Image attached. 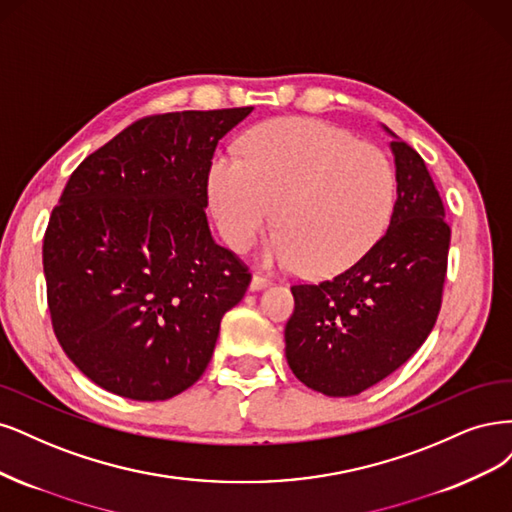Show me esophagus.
<instances>
[{
  "instance_id": "obj_1",
  "label": "esophagus",
  "mask_w": 512,
  "mask_h": 512,
  "mask_svg": "<svg viewBox=\"0 0 512 512\" xmlns=\"http://www.w3.org/2000/svg\"><path fill=\"white\" fill-rule=\"evenodd\" d=\"M270 285V278L263 276V274H253L251 278V291H259V289H266Z\"/></svg>"
}]
</instances>
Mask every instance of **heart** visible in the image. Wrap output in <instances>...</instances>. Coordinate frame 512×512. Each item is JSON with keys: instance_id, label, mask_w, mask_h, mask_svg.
<instances>
[{"instance_id": "heart-1", "label": "heart", "mask_w": 512, "mask_h": 512, "mask_svg": "<svg viewBox=\"0 0 512 512\" xmlns=\"http://www.w3.org/2000/svg\"><path fill=\"white\" fill-rule=\"evenodd\" d=\"M398 180L372 144L315 119L255 127L238 157L214 159L208 193L225 242L246 251L272 219L266 257L312 276L353 266L391 221Z\"/></svg>"}]
</instances>
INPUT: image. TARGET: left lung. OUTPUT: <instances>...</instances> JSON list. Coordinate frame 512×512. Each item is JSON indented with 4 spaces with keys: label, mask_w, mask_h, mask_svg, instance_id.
I'll list each match as a JSON object with an SVG mask.
<instances>
[{
    "label": "left lung",
    "mask_w": 512,
    "mask_h": 512,
    "mask_svg": "<svg viewBox=\"0 0 512 512\" xmlns=\"http://www.w3.org/2000/svg\"><path fill=\"white\" fill-rule=\"evenodd\" d=\"M391 136L398 200L389 229L338 276L291 287L287 364L332 398L357 395L398 370L430 336L442 304L451 227L425 161Z\"/></svg>",
    "instance_id": "obj_1"
}]
</instances>
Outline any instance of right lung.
<instances>
[{"mask_svg":"<svg viewBox=\"0 0 512 512\" xmlns=\"http://www.w3.org/2000/svg\"><path fill=\"white\" fill-rule=\"evenodd\" d=\"M251 112L144 117L65 185L42 246L46 300L61 349L102 389L157 402L204 374L251 283L210 236L208 174L219 140Z\"/></svg>","mask_w":512,"mask_h":512,"instance_id":"add662e5","label":"right lung"}]
</instances>
